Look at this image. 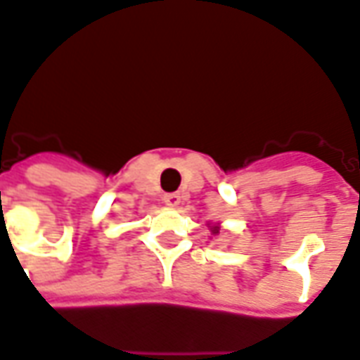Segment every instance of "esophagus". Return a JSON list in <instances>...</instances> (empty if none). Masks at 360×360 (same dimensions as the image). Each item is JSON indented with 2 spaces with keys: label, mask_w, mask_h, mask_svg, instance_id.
Wrapping results in <instances>:
<instances>
[{
  "label": "esophagus",
  "mask_w": 360,
  "mask_h": 360,
  "mask_svg": "<svg viewBox=\"0 0 360 360\" xmlns=\"http://www.w3.org/2000/svg\"><path fill=\"white\" fill-rule=\"evenodd\" d=\"M162 201L167 203L169 207H178L180 205V193H167Z\"/></svg>",
  "instance_id": "34e87169"
}]
</instances>
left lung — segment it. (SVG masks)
<instances>
[{
    "instance_id": "obj_1",
    "label": "left lung",
    "mask_w": 360,
    "mask_h": 360,
    "mask_svg": "<svg viewBox=\"0 0 360 360\" xmlns=\"http://www.w3.org/2000/svg\"><path fill=\"white\" fill-rule=\"evenodd\" d=\"M219 230H220L219 224H212V226H211V232H212V234H219Z\"/></svg>"
}]
</instances>
